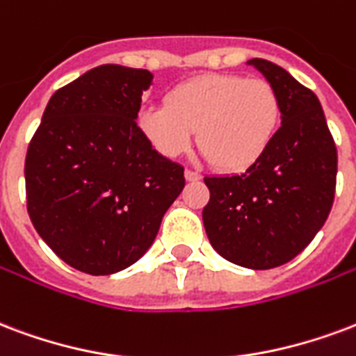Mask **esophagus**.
<instances>
[{
    "mask_svg": "<svg viewBox=\"0 0 356 356\" xmlns=\"http://www.w3.org/2000/svg\"><path fill=\"white\" fill-rule=\"evenodd\" d=\"M184 176H186V180L188 181H197V180H200V175L199 172H195V170H186V172H184Z\"/></svg>",
    "mask_w": 356,
    "mask_h": 356,
    "instance_id": "esophagus-1",
    "label": "esophagus"
}]
</instances>
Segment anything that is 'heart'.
I'll return each mask as SVG.
<instances>
[{"mask_svg":"<svg viewBox=\"0 0 356 356\" xmlns=\"http://www.w3.org/2000/svg\"><path fill=\"white\" fill-rule=\"evenodd\" d=\"M280 114V97L266 80L207 73L172 88L165 106L140 108L137 122L163 156L186 154L197 131L204 157L221 170L238 172L264 156Z\"/></svg>","mask_w":356,"mask_h":356,"instance_id":"1","label":"heart"}]
</instances>
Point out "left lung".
<instances>
[{"label": "left lung", "mask_w": 356, "mask_h": 356, "mask_svg": "<svg viewBox=\"0 0 356 356\" xmlns=\"http://www.w3.org/2000/svg\"><path fill=\"white\" fill-rule=\"evenodd\" d=\"M276 90L282 127L240 175L207 176L202 210L219 255L251 270L289 263L325 225L334 202L338 154L317 95L268 60L248 61Z\"/></svg>", "instance_id": "left-lung-1"}]
</instances>
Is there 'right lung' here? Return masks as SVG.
<instances>
[{"instance_id":"right-lung-1","label":"right lung","mask_w":356,"mask_h":356,"mask_svg":"<svg viewBox=\"0 0 356 356\" xmlns=\"http://www.w3.org/2000/svg\"><path fill=\"white\" fill-rule=\"evenodd\" d=\"M146 69L106 63L50 97L26 156L28 213L69 266L108 276L137 263L186 186L137 125Z\"/></svg>"}]
</instances>
